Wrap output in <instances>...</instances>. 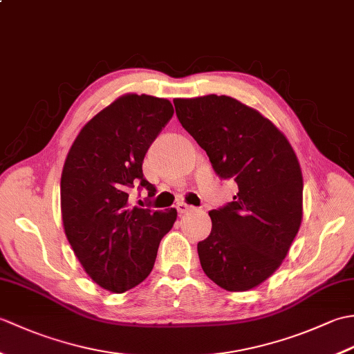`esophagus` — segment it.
<instances>
[{"label":"esophagus","mask_w":354,"mask_h":354,"mask_svg":"<svg viewBox=\"0 0 354 354\" xmlns=\"http://www.w3.org/2000/svg\"><path fill=\"white\" fill-rule=\"evenodd\" d=\"M176 209H178L179 214H185V213L192 212L193 207H192V205H187V204H184V202H181V204L176 205Z\"/></svg>","instance_id":"1"}]
</instances>
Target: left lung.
Wrapping results in <instances>:
<instances>
[{"label": "left lung", "mask_w": 354, "mask_h": 354, "mask_svg": "<svg viewBox=\"0 0 354 354\" xmlns=\"http://www.w3.org/2000/svg\"><path fill=\"white\" fill-rule=\"evenodd\" d=\"M173 103L217 176L239 187L231 202L208 213L213 227L198 243L201 266L225 290H250L281 265L301 225L297 155L268 118L232 97L209 94Z\"/></svg>", "instance_id": "1"}]
</instances>
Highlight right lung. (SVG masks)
<instances>
[{
    "label": "right lung",
    "instance_id": "add662e5",
    "mask_svg": "<svg viewBox=\"0 0 354 354\" xmlns=\"http://www.w3.org/2000/svg\"><path fill=\"white\" fill-rule=\"evenodd\" d=\"M173 115L169 100L126 94L82 127L64 164L61 208L66 239L86 274L122 293L150 274L161 239L176 221L165 212L129 205V189H156L142 160Z\"/></svg>",
    "mask_w": 354,
    "mask_h": 354
}]
</instances>
